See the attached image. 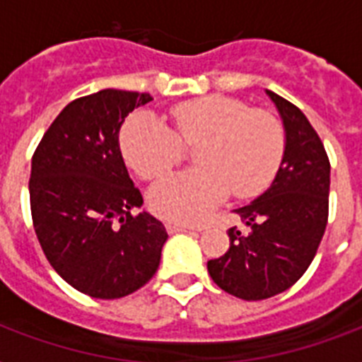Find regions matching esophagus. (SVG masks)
<instances>
[{
  "mask_svg": "<svg viewBox=\"0 0 362 362\" xmlns=\"http://www.w3.org/2000/svg\"><path fill=\"white\" fill-rule=\"evenodd\" d=\"M167 229H169V233H193V231H197L195 227L182 226V223H169V226H167Z\"/></svg>",
  "mask_w": 362,
  "mask_h": 362,
  "instance_id": "1",
  "label": "esophagus"
}]
</instances>
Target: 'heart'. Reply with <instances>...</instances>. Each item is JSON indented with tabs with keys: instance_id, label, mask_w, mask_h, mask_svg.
<instances>
[{
	"instance_id": "1",
	"label": "heart",
	"mask_w": 362,
	"mask_h": 362,
	"mask_svg": "<svg viewBox=\"0 0 362 362\" xmlns=\"http://www.w3.org/2000/svg\"><path fill=\"white\" fill-rule=\"evenodd\" d=\"M173 129L150 112H136L120 131L125 161L144 180L165 175L184 158V144L199 146V167L165 176L148 201L158 216L178 223L203 221L233 193L255 197L274 180L286 150L281 122L240 99L209 95L175 105Z\"/></svg>"
}]
</instances>
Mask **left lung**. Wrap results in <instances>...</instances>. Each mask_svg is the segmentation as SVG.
Returning a JSON list of instances; mask_svg holds the SVG:
<instances>
[{
  "instance_id": "obj_1",
  "label": "left lung",
  "mask_w": 362,
  "mask_h": 362,
  "mask_svg": "<svg viewBox=\"0 0 362 362\" xmlns=\"http://www.w3.org/2000/svg\"><path fill=\"white\" fill-rule=\"evenodd\" d=\"M267 95L286 131L280 169L263 195L235 210L244 227H231L229 250L206 264L223 291L244 300L289 289L314 261L329 218L331 163L320 135L298 107Z\"/></svg>"
}]
</instances>
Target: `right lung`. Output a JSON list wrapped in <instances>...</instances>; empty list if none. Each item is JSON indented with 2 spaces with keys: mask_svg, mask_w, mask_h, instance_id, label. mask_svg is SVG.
<instances>
[{
  "mask_svg": "<svg viewBox=\"0 0 362 362\" xmlns=\"http://www.w3.org/2000/svg\"><path fill=\"white\" fill-rule=\"evenodd\" d=\"M150 93L101 90L71 101L31 159L30 204L35 235L52 269L76 291L120 298L159 267L163 223L142 206L120 152L125 116Z\"/></svg>",
  "mask_w": 362,
  "mask_h": 362,
  "instance_id": "right-lung-1",
  "label": "right lung"
}]
</instances>
